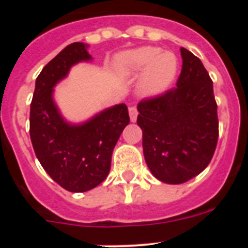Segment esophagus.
Segmentation results:
<instances>
[{"instance_id": "esophagus-1", "label": "esophagus", "mask_w": 248, "mask_h": 248, "mask_svg": "<svg viewBox=\"0 0 248 248\" xmlns=\"http://www.w3.org/2000/svg\"><path fill=\"white\" fill-rule=\"evenodd\" d=\"M129 117H130V122L135 123L138 118V109L135 107H130L129 108Z\"/></svg>"}]
</instances>
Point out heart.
<instances>
[{
    "label": "heart",
    "mask_w": 248,
    "mask_h": 248,
    "mask_svg": "<svg viewBox=\"0 0 248 248\" xmlns=\"http://www.w3.org/2000/svg\"><path fill=\"white\" fill-rule=\"evenodd\" d=\"M177 58L174 53L161 52L157 47H140L118 54L114 69L122 76L138 77L140 92L145 97H156L170 88L177 74Z\"/></svg>",
    "instance_id": "b5f03b06"
}]
</instances>
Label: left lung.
<instances>
[{"mask_svg": "<svg viewBox=\"0 0 248 248\" xmlns=\"http://www.w3.org/2000/svg\"><path fill=\"white\" fill-rule=\"evenodd\" d=\"M176 88L138 105L146 165L157 180L184 184L209 165L218 138L217 105L202 62L180 48Z\"/></svg>", "mask_w": 248, "mask_h": 248, "instance_id": "left-lung-1", "label": "left lung"}]
</instances>
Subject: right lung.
<instances>
[{
  "label": "right lung",
  "mask_w": 248,
  "mask_h": 248,
  "mask_svg": "<svg viewBox=\"0 0 248 248\" xmlns=\"http://www.w3.org/2000/svg\"><path fill=\"white\" fill-rule=\"evenodd\" d=\"M88 48L74 42L61 50L37 77L31 103L30 135L37 159L58 185L71 192L89 191L105 180L115 144L129 124L124 103L80 123L69 122L59 110L54 88L73 65L91 62Z\"/></svg>",
  "instance_id": "obj_1"
}]
</instances>
